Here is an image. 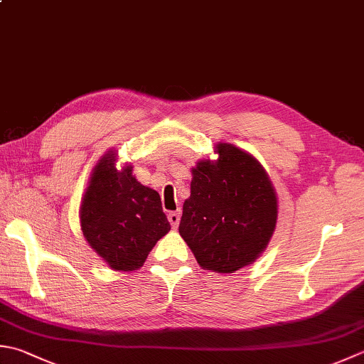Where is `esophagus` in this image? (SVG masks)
I'll return each instance as SVG.
<instances>
[{"mask_svg": "<svg viewBox=\"0 0 364 364\" xmlns=\"http://www.w3.org/2000/svg\"><path fill=\"white\" fill-rule=\"evenodd\" d=\"M167 218H168V223H170V225H172L173 229H176L178 224H180L181 213H180V210H178V211H170L168 215H167Z\"/></svg>", "mask_w": 364, "mask_h": 364, "instance_id": "34e87169", "label": "esophagus"}]
</instances>
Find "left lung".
Wrapping results in <instances>:
<instances>
[{
    "instance_id": "left-lung-1",
    "label": "left lung",
    "mask_w": 364,
    "mask_h": 364,
    "mask_svg": "<svg viewBox=\"0 0 364 364\" xmlns=\"http://www.w3.org/2000/svg\"><path fill=\"white\" fill-rule=\"evenodd\" d=\"M215 153L218 161L192 168L178 230L202 268L233 273L265 251L276 229L277 198L254 156L229 144H218Z\"/></svg>"
}]
</instances>
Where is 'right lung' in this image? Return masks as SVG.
<instances>
[{
	"label": "right lung",
	"mask_w": 364,
	"mask_h": 364,
	"mask_svg": "<svg viewBox=\"0 0 364 364\" xmlns=\"http://www.w3.org/2000/svg\"><path fill=\"white\" fill-rule=\"evenodd\" d=\"M115 162L117 153L109 151L92 168L80 224L83 237L107 265L132 272L144 265L170 224L158 192L135 180L132 166L118 170Z\"/></svg>",
	"instance_id": "add662e5"
}]
</instances>
